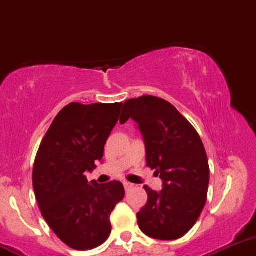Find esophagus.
<instances>
[{
	"label": "esophagus",
	"mask_w": 256,
	"mask_h": 256,
	"mask_svg": "<svg viewBox=\"0 0 256 256\" xmlns=\"http://www.w3.org/2000/svg\"><path fill=\"white\" fill-rule=\"evenodd\" d=\"M132 183H130V182H124V187H125V190H130V188H132Z\"/></svg>",
	"instance_id": "esophagus-1"
}]
</instances>
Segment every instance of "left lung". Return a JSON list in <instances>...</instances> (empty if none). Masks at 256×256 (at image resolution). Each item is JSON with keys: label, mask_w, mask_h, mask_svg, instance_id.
I'll use <instances>...</instances> for the list:
<instances>
[{"label": "left lung", "mask_w": 256, "mask_h": 256, "mask_svg": "<svg viewBox=\"0 0 256 256\" xmlns=\"http://www.w3.org/2000/svg\"><path fill=\"white\" fill-rule=\"evenodd\" d=\"M125 124L138 122L146 146V164L164 182L160 192L144 186L147 203L138 224L147 236L174 240L200 218L209 184V164L200 135L176 108L161 98L144 95L124 104Z\"/></svg>", "instance_id": "1"}]
</instances>
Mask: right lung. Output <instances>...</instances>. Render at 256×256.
<instances>
[{
	"instance_id": "1",
	"label": "right lung",
	"mask_w": 256,
	"mask_h": 256,
	"mask_svg": "<svg viewBox=\"0 0 256 256\" xmlns=\"http://www.w3.org/2000/svg\"><path fill=\"white\" fill-rule=\"evenodd\" d=\"M121 106L70 102L38 148L32 174L36 200L52 230L72 249H94L109 238L112 212L125 196L118 180L99 184L84 174L102 161Z\"/></svg>"
}]
</instances>
